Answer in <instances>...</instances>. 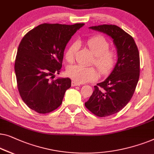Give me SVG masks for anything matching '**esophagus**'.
Masks as SVG:
<instances>
[{"mask_svg":"<svg viewBox=\"0 0 154 154\" xmlns=\"http://www.w3.org/2000/svg\"><path fill=\"white\" fill-rule=\"evenodd\" d=\"M71 85H72V86H80V84L77 83V82H74V81H72V83H71Z\"/></svg>","mask_w":154,"mask_h":154,"instance_id":"esophagus-1","label":"esophagus"}]
</instances>
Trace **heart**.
<instances>
[{
    "label": "heart",
    "mask_w": 154,
    "mask_h": 154,
    "mask_svg": "<svg viewBox=\"0 0 154 154\" xmlns=\"http://www.w3.org/2000/svg\"><path fill=\"white\" fill-rule=\"evenodd\" d=\"M86 43L88 48L94 54L91 63L96 66L102 75L109 74L116 62V53L109 49V42L103 36L98 35L88 38ZM79 48V42H75L67 49L65 54V58L67 61L70 63L75 61V56ZM66 74L71 79L79 84L95 81L98 77V72L94 67H86L79 65L68 67Z\"/></svg>",
    "instance_id": "heart-1"
}]
</instances>
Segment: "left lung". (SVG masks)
<instances>
[{"label":"left lung","mask_w":154,"mask_h":154,"mask_svg":"<svg viewBox=\"0 0 154 154\" xmlns=\"http://www.w3.org/2000/svg\"><path fill=\"white\" fill-rule=\"evenodd\" d=\"M90 29L105 33L113 39L118 60L105 81L97 84L85 107L99 117L117 113L131 100L140 77V61L133 37L116 25L103 24Z\"/></svg>","instance_id":"1"}]
</instances>
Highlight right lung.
Listing matches in <instances>:
<instances>
[{"mask_svg":"<svg viewBox=\"0 0 154 154\" xmlns=\"http://www.w3.org/2000/svg\"><path fill=\"white\" fill-rule=\"evenodd\" d=\"M84 25L42 23L21 40L14 63L17 88L22 100L35 112L49 113L61 105L71 80L54 77L61 69L67 43Z\"/></svg>","mask_w":154,"mask_h":154,"instance_id":"add662e5","label":"right lung"}]
</instances>
